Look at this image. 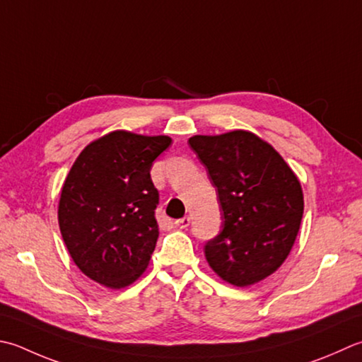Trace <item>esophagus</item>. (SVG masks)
I'll return each mask as SVG.
<instances>
[{
  "instance_id": "1",
  "label": "esophagus",
  "mask_w": 362,
  "mask_h": 362,
  "mask_svg": "<svg viewBox=\"0 0 362 362\" xmlns=\"http://www.w3.org/2000/svg\"><path fill=\"white\" fill-rule=\"evenodd\" d=\"M175 226H177V228H180V229L188 228V226H189V216H183L180 219H177Z\"/></svg>"
}]
</instances>
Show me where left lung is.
<instances>
[{"label":"left lung","instance_id":"left-lung-1","mask_svg":"<svg viewBox=\"0 0 362 362\" xmlns=\"http://www.w3.org/2000/svg\"><path fill=\"white\" fill-rule=\"evenodd\" d=\"M218 191L223 230L204 246L219 278L246 287L274 273L298 235L304 201L300 180L256 134L233 130L188 139Z\"/></svg>","mask_w":362,"mask_h":362}]
</instances>
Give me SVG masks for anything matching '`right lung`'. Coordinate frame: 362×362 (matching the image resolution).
<instances>
[{
    "instance_id": "add662e5",
    "label": "right lung",
    "mask_w": 362,
    "mask_h": 362,
    "mask_svg": "<svg viewBox=\"0 0 362 362\" xmlns=\"http://www.w3.org/2000/svg\"><path fill=\"white\" fill-rule=\"evenodd\" d=\"M169 136L117 130L83 148L66 177L58 207L64 243L98 284L124 288L147 268L158 238V189L151 179Z\"/></svg>"
}]
</instances>
